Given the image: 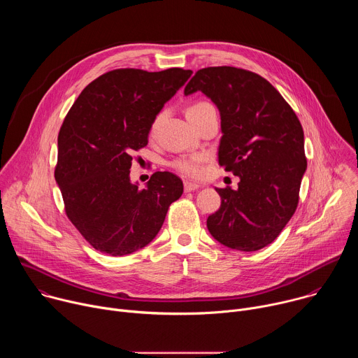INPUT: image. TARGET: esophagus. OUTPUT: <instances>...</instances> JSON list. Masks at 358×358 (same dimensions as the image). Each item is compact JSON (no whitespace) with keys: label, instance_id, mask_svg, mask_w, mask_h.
I'll use <instances>...</instances> for the list:
<instances>
[{"label":"esophagus","instance_id":"1","mask_svg":"<svg viewBox=\"0 0 358 358\" xmlns=\"http://www.w3.org/2000/svg\"><path fill=\"white\" fill-rule=\"evenodd\" d=\"M198 188H201V185L196 184V182H191V181H185V182H184V189H185V192H191V191H195V189H198Z\"/></svg>","mask_w":358,"mask_h":358}]
</instances>
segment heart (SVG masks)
I'll use <instances>...</instances> for the list:
<instances>
[{
    "instance_id": "obj_1",
    "label": "heart",
    "mask_w": 358,
    "mask_h": 358,
    "mask_svg": "<svg viewBox=\"0 0 358 358\" xmlns=\"http://www.w3.org/2000/svg\"><path fill=\"white\" fill-rule=\"evenodd\" d=\"M208 106H213L211 103H208V101H203V100H199V101H195V103H192L188 110H187V115L188 113H192V112H196L199 109H203V108H208ZM163 117V112H160L155 120H152L151 123V130H155L157 127V124L160 123ZM201 162H202V157L201 156H194V157H188V159H180V160H176L173 163V167L176 170H178L180 173L185 174V176H191V177H196L201 174Z\"/></svg>"
}]
</instances>
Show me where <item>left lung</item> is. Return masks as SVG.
<instances>
[{
  "mask_svg": "<svg viewBox=\"0 0 358 358\" xmlns=\"http://www.w3.org/2000/svg\"><path fill=\"white\" fill-rule=\"evenodd\" d=\"M201 90L221 113L218 163L241 181L217 188L221 207L207 220L222 245L253 252L272 243L293 217L308 167L301 124L261 75L234 66L195 72L184 93Z\"/></svg>",
  "mask_w": 358,
  "mask_h": 358,
  "instance_id": "left-lung-1",
  "label": "left lung"
}]
</instances>
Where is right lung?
Here are the masks:
<instances>
[{
    "mask_svg": "<svg viewBox=\"0 0 358 358\" xmlns=\"http://www.w3.org/2000/svg\"><path fill=\"white\" fill-rule=\"evenodd\" d=\"M191 73L109 71L68 112L58 134L55 180L66 217L96 250L123 257L144 248L181 196L182 181L173 173H155L143 189L129 174L133 151L147 145L152 120Z\"/></svg>",
    "mask_w": 358,
    "mask_h": 358,
    "instance_id": "right-lung-1",
    "label": "right lung"
}]
</instances>
